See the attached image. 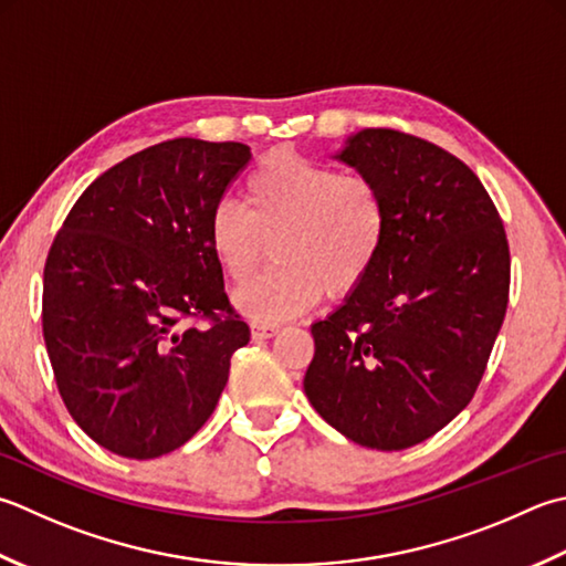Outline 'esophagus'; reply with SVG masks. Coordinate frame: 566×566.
Wrapping results in <instances>:
<instances>
[{"label": "esophagus", "mask_w": 566, "mask_h": 566, "mask_svg": "<svg viewBox=\"0 0 566 566\" xmlns=\"http://www.w3.org/2000/svg\"><path fill=\"white\" fill-rule=\"evenodd\" d=\"M250 331H252L254 340H262V338H272V336L280 334V326L268 324V321H252Z\"/></svg>", "instance_id": "1"}]
</instances>
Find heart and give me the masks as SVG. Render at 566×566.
Instances as JSON below:
<instances>
[{
	"label": "heart",
	"instance_id": "obj_1",
	"mask_svg": "<svg viewBox=\"0 0 566 566\" xmlns=\"http://www.w3.org/2000/svg\"><path fill=\"white\" fill-rule=\"evenodd\" d=\"M390 230L385 196L360 174L274 149L250 171L242 208L220 201L208 248L230 282H248L272 240V268L235 294L254 318H290L321 294H350L378 264Z\"/></svg>",
	"mask_w": 566,
	"mask_h": 566
}]
</instances>
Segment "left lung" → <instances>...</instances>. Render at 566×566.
Wrapping results in <instances>:
<instances>
[{
    "mask_svg": "<svg viewBox=\"0 0 566 566\" xmlns=\"http://www.w3.org/2000/svg\"><path fill=\"white\" fill-rule=\"evenodd\" d=\"M378 184L390 230L378 264L312 326L304 392L343 437L378 451L434 437L471 402L511 292V250L467 164L397 129L338 154Z\"/></svg>",
    "mask_w": 566,
    "mask_h": 566,
    "instance_id": "1",
    "label": "left lung"
}]
</instances>
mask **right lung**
I'll return each instance as SVG.
<instances>
[{
  "instance_id": "right-lung-1",
  "label": "right lung",
  "mask_w": 566,
  "mask_h": 566,
  "mask_svg": "<svg viewBox=\"0 0 566 566\" xmlns=\"http://www.w3.org/2000/svg\"><path fill=\"white\" fill-rule=\"evenodd\" d=\"M250 159L240 142L154 144L97 176L53 238L41 308L53 378L77 427L117 457L186 444L250 340L206 238Z\"/></svg>"
}]
</instances>
